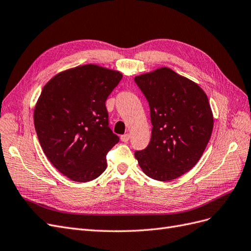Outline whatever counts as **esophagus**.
Listing matches in <instances>:
<instances>
[{"label":"esophagus","instance_id":"obj_1","mask_svg":"<svg viewBox=\"0 0 251 251\" xmlns=\"http://www.w3.org/2000/svg\"><path fill=\"white\" fill-rule=\"evenodd\" d=\"M120 139H121V141H124V142H127L128 140H130V134H125V135H121V136H120Z\"/></svg>","mask_w":251,"mask_h":251}]
</instances>
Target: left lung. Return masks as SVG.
Returning a JSON list of instances; mask_svg holds the SVG:
<instances>
[{
  "mask_svg": "<svg viewBox=\"0 0 251 251\" xmlns=\"http://www.w3.org/2000/svg\"><path fill=\"white\" fill-rule=\"evenodd\" d=\"M150 105L149 146L135 151L151 179L170 181L192 170L210 139L214 118L208 98L195 83L161 68L134 78Z\"/></svg>",
  "mask_w": 251,
  "mask_h": 251,
  "instance_id": "left-lung-1",
  "label": "left lung"
}]
</instances>
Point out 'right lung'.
Returning <instances> with one entry per match:
<instances>
[{"label": "right lung", "instance_id": "1", "mask_svg": "<svg viewBox=\"0 0 251 251\" xmlns=\"http://www.w3.org/2000/svg\"><path fill=\"white\" fill-rule=\"evenodd\" d=\"M123 75L96 65L55 75L44 87L34 110V126L45 155L76 182L100 177L108 151L119 141L109 126L105 101Z\"/></svg>", "mask_w": 251, "mask_h": 251}]
</instances>
